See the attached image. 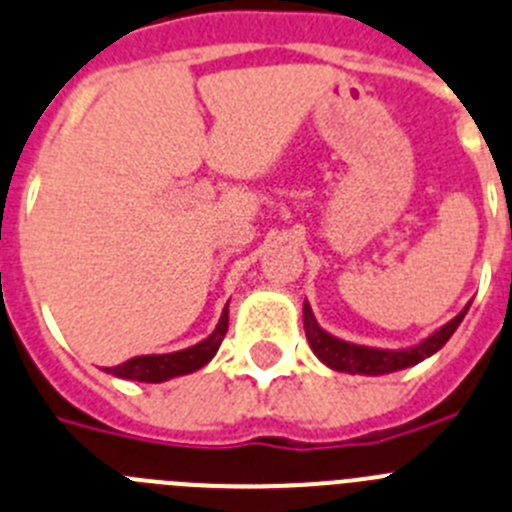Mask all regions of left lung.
<instances>
[{
	"mask_svg": "<svg viewBox=\"0 0 512 512\" xmlns=\"http://www.w3.org/2000/svg\"><path fill=\"white\" fill-rule=\"evenodd\" d=\"M467 311L469 303L454 316V319L446 321L444 326H439L434 334H428L426 339H421L418 344L405 349H380L365 347V344L344 342L339 336L321 329L316 316H313L311 306H308V301H303V329H306V339L308 344H311L313 354H316L326 367H331V370L349 372V375H390V372L418 365V362H423L426 357L439 352V349L449 342L451 334L457 331V326L462 324Z\"/></svg>",
	"mask_w": 512,
	"mask_h": 512,
	"instance_id": "obj_1",
	"label": "left lung"
}]
</instances>
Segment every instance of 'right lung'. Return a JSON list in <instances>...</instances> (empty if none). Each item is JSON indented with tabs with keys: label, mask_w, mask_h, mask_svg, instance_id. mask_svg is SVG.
<instances>
[{
	"label": "right lung",
	"mask_w": 512,
	"mask_h": 512,
	"mask_svg": "<svg viewBox=\"0 0 512 512\" xmlns=\"http://www.w3.org/2000/svg\"><path fill=\"white\" fill-rule=\"evenodd\" d=\"M227 329H229V303L224 306L222 319H219L216 329L211 331L206 339H201L199 344H193V347L188 349H178V352H170V354H142V357H132L127 359L124 365L107 367V372L109 375L119 377V380H135V382H165V380H173V377L191 375V372L209 365L211 357L219 352V344H222Z\"/></svg>",
	"instance_id": "add662e5"
}]
</instances>
